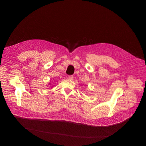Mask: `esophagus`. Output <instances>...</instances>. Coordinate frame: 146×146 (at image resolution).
I'll list each match as a JSON object with an SVG mask.
<instances>
[{
  "mask_svg": "<svg viewBox=\"0 0 146 146\" xmlns=\"http://www.w3.org/2000/svg\"><path fill=\"white\" fill-rule=\"evenodd\" d=\"M68 78H69V80H73V76H69L68 77Z\"/></svg>",
  "mask_w": 146,
  "mask_h": 146,
  "instance_id": "obj_1",
  "label": "esophagus"
}]
</instances>
